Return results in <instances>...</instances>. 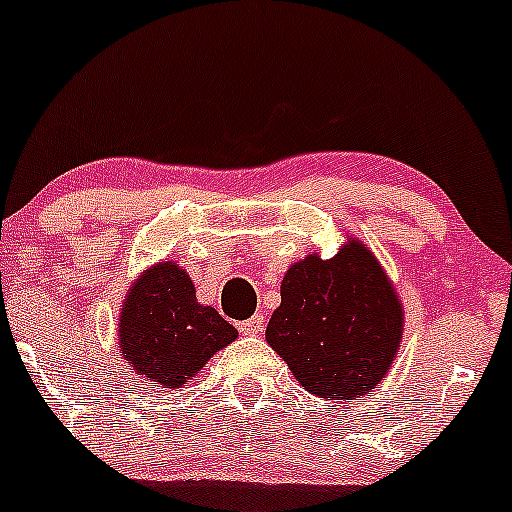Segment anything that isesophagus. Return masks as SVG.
<instances>
[{
    "instance_id": "1",
    "label": "esophagus",
    "mask_w": 512,
    "mask_h": 512,
    "mask_svg": "<svg viewBox=\"0 0 512 512\" xmlns=\"http://www.w3.org/2000/svg\"><path fill=\"white\" fill-rule=\"evenodd\" d=\"M263 329V317L261 314H254V317L251 319H246V321H239V331L244 333V336H256L258 331Z\"/></svg>"
}]
</instances>
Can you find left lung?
Masks as SVG:
<instances>
[{
  "label": "left lung",
  "instance_id": "8db88e82",
  "mask_svg": "<svg viewBox=\"0 0 512 512\" xmlns=\"http://www.w3.org/2000/svg\"><path fill=\"white\" fill-rule=\"evenodd\" d=\"M404 309L380 261L350 237L333 258L309 254L287 268L266 341L307 392L370 394L392 367Z\"/></svg>",
  "mask_w": 512,
  "mask_h": 512
}]
</instances>
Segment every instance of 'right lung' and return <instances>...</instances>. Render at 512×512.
Here are the masks:
<instances>
[{
    "label": "right lung",
    "instance_id": "add662e5",
    "mask_svg": "<svg viewBox=\"0 0 512 512\" xmlns=\"http://www.w3.org/2000/svg\"><path fill=\"white\" fill-rule=\"evenodd\" d=\"M237 338V329L195 300V285L179 263L147 268L125 295L118 348L149 384L181 389Z\"/></svg>",
    "mask_w": 512,
    "mask_h": 512
}]
</instances>
